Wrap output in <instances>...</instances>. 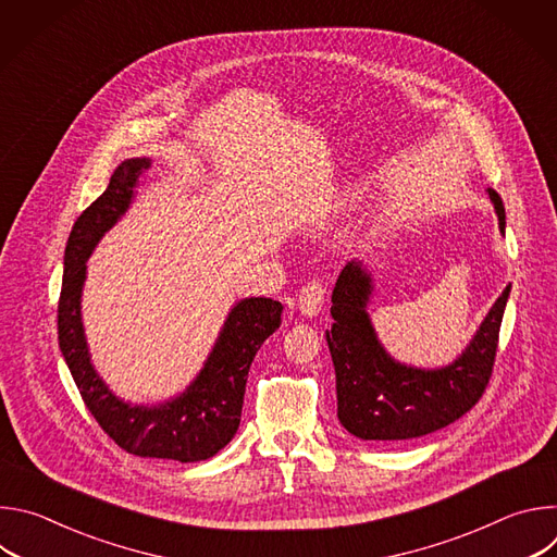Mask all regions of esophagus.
Masks as SVG:
<instances>
[{"label":"esophagus","instance_id":"obj_1","mask_svg":"<svg viewBox=\"0 0 557 557\" xmlns=\"http://www.w3.org/2000/svg\"><path fill=\"white\" fill-rule=\"evenodd\" d=\"M326 299V288L320 280H310L308 284L301 286L299 295H297V308L301 310V314L306 317H314L317 312L322 310Z\"/></svg>","mask_w":557,"mask_h":557}]
</instances>
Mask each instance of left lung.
<instances>
[{"mask_svg": "<svg viewBox=\"0 0 557 557\" xmlns=\"http://www.w3.org/2000/svg\"><path fill=\"white\" fill-rule=\"evenodd\" d=\"M505 233L503 198L490 189ZM511 284L496 299L469 346L449 366L425 370L389 357L370 314L372 275L348 262L333 290V329L326 331L337 376V417L357 438L399 443L432 434L469 412L483 396L498 350V333Z\"/></svg>", "mask_w": 557, "mask_h": 557, "instance_id": "obj_1", "label": "left lung"}]
</instances>
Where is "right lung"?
Masks as SVG:
<instances>
[{"label":"right lung","mask_w":557,"mask_h":557,"mask_svg":"<svg viewBox=\"0 0 557 557\" xmlns=\"http://www.w3.org/2000/svg\"><path fill=\"white\" fill-rule=\"evenodd\" d=\"M149 158H127L108 189L76 218L63 256L59 297V348L84 404L103 432L125 451L143 458L198 462L215 456L237 432L251 361L260 346L280 329L282 304L269 297L237 301L191 385L158 406L125 404L103 383L88 352L82 322V293L88 258L101 237L121 220Z\"/></svg>","instance_id":"add662e5"}]
</instances>
